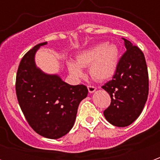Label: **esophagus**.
<instances>
[{"label": "esophagus", "mask_w": 160, "mask_h": 160, "mask_svg": "<svg viewBox=\"0 0 160 160\" xmlns=\"http://www.w3.org/2000/svg\"><path fill=\"white\" fill-rule=\"evenodd\" d=\"M87 88H88V91H89V92H90V93L94 92L96 91V89H97L96 87H95V86H92V85H88Z\"/></svg>", "instance_id": "esophagus-1"}]
</instances>
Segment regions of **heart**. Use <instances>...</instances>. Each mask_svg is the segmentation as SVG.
I'll return each mask as SVG.
<instances>
[{
	"mask_svg": "<svg viewBox=\"0 0 160 160\" xmlns=\"http://www.w3.org/2000/svg\"><path fill=\"white\" fill-rule=\"evenodd\" d=\"M118 49L114 44H98L87 49L76 58V63L68 62V70L74 78L83 75L80 68H88L89 73L96 80L111 78L117 69Z\"/></svg>",
	"mask_w": 160,
	"mask_h": 160,
	"instance_id": "b5f03b06",
	"label": "heart"
}]
</instances>
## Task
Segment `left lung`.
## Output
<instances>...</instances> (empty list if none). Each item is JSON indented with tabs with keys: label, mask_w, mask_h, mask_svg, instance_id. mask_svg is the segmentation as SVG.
Segmentation results:
<instances>
[{
	"label": "left lung",
	"mask_w": 160,
	"mask_h": 160,
	"mask_svg": "<svg viewBox=\"0 0 160 160\" xmlns=\"http://www.w3.org/2000/svg\"><path fill=\"white\" fill-rule=\"evenodd\" d=\"M126 51L118 61L112 80L102 87L111 102L104 110L106 120L117 127H127L141 115L149 91L148 66L143 52L123 38Z\"/></svg>",
	"instance_id": "obj_1"
}]
</instances>
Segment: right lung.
Wrapping results in <instances>:
<instances>
[{
  "label": "right lung",
  "instance_id": "right-lung-1",
  "mask_svg": "<svg viewBox=\"0 0 160 160\" xmlns=\"http://www.w3.org/2000/svg\"><path fill=\"white\" fill-rule=\"evenodd\" d=\"M46 43L37 44L23 56L16 74V95L33 130L43 137L58 139L73 128L79 104L88 90L85 85L71 86L37 68L35 53Z\"/></svg>",
  "mask_w": 160,
  "mask_h": 160
}]
</instances>
